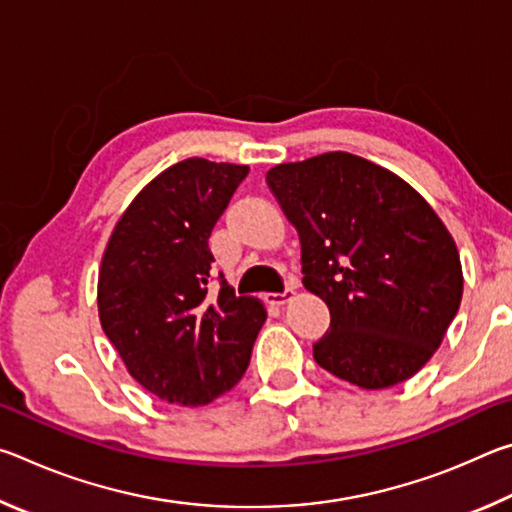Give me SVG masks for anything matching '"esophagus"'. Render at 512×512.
Instances as JSON below:
<instances>
[{
	"mask_svg": "<svg viewBox=\"0 0 512 512\" xmlns=\"http://www.w3.org/2000/svg\"><path fill=\"white\" fill-rule=\"evenodd\" d=\"M293 296H296V289L287 287V289H284V293H268L264 300L268 302V305H273V307H282L284 302H289Z\"/></svg>",
	"mask_w": 512,
	"mask_h": 512,
	"instance_id": "esophagus-1",
	"label": "esophagus"
}]
</instances>
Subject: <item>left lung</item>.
Listing matches in <instances>:
<instances>
[{
  "mask_svg": "<svg viewBox=\"0 0 512 512\" xmlns=\"http://www.w3.org/2000/svg\"><path fill=\"white\" fill-rule=\"evenodd\" d=\"M266 183L298 230L302 284L332 316L318 366L368 391L413 377L463 296L438 214L393 171L343 151L277 164Z\"/></svg>",
  "mask_w": 512,
  "mask_h": 512,
  "instance_id": "1",
  "label": "left lung"
}]
</instances>
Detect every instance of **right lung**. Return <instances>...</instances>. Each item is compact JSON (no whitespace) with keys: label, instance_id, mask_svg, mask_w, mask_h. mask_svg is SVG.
<instances>
[{"label":"right lung","instance_id":"1","mask_svg":"<svg viewBox=\"0 0 512 512\" xmlns=\"http://www.w3.org/2000/svg\"><path fill=\"white\" fill-rule=\"evenodd\" d=\"M248 167L189 158L153 178L112 230L99 271V318L137 384L203 406L244 377L266 320L262 302L221 277L210 293L207 239Z\"/></svg>","mask_w":512,"mask_h":512}]
</instances>
